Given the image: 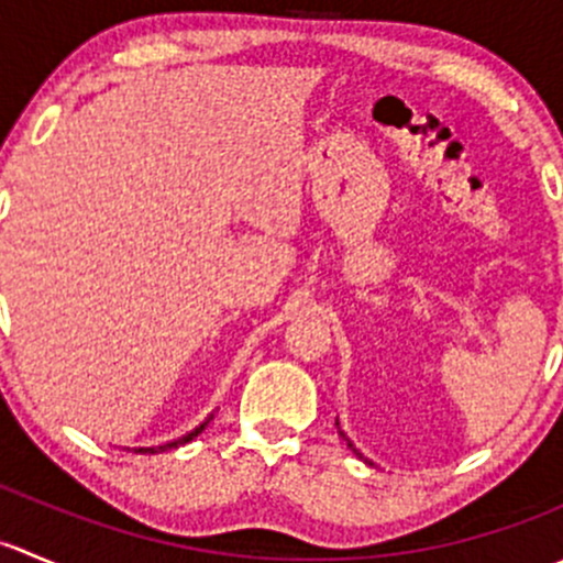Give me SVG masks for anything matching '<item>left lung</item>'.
<instances>
[{
  "mask_svg": "<svg viewBox=\"0 0 563 563\" xmlns=\"http://www.w3.org/2000/svg\"><path fill=\"white\" fill-rule=\"evenodd\" d=\"M334 424H338V433H340V435H343V439H345V444H349V446H351V450H354V455H356V457H362V460H365V463H367V465H376V463H373V460H367L365 455H362V452H360V450H356V446H354V444H351V439H349V435H345V433H343V430H340V422H338V419H334Z\"/></svg>",
  "mask_w": 563,
  "mask_h": 563,
  "instance_id": "left-lung-1",
  "label": "left lung"
}]
</instances>
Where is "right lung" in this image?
<instances>
[{
  "label": "right lung",
  "mask_w": 563,
  "mask_h": 563,
  "mask_svg": "<svg viewBox=\"0 0 563 563\" xmlns=\"http://www.w3.org/2000/svg\"><path fill=\"white\" fill-rule=\"evenodd\" d=\"M212 417H214V413H209V417L203 419V422L198 424V428H192L190 433L179 435V439H174V441H166V444H157V446H133V452H141V455H146V452H150V455H157V452H168V450H176V446H185L187 441H192V439H196L198 433H201L203 428H207V424H209V419H212ZM128 450H130V446H128Z\"/></svg>",
  "instance_id": "right-lung-1"
}]
</instances>
